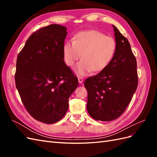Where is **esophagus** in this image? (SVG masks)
<instances>
[{
    "mask_svg": "<svg viewBox=\"0 0 157 157\" xmlns=\"http://www.w3.org/2000/svg\"><path fill=\"white\" fill-rule=\"evenodd\" d=\"M78 82H79L80 84H82V82H83V78H82V77H78Z\"/></svg>",
    "mask_w": 157,
    "mask_h": 157,
    "instance_id": "obj_1",
    "label": "esophagus"
}]
</instances>
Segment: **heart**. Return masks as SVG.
Listing matches in <instances>:
<instances>
[{
	"instance_id": "heart-1",
	"label": "heart",
	"mask_w": 157,
	"mask_h": 157,
	"mask_svg": "<svg viewBox=\"0 0 157 157\" xmlns=\"http://www.w3.org/2000/svg\"><path fill=\"white\" fill-rule=\"evenodd\" d=\"M117 50V43L112 37L96 30L77 33L72 42L63 46L65 63L73 66L80 57L82 60L75 66L74 71L78 77H83L92 71L101 72L111 62Z\"/></svg>"
}]
</instances>
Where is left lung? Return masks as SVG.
I'll use <instances>...</instances> for the list:
<instances>
[{
    "instance_id": "left-lung-1",
    "label": "left lung",
    "mask_w": 157,
    "mask_h": 157,
    "mask_svg": "<svg viewBox=\"0 0 157 157\" xmlns=\"http://www.w3.org/2000/svg\"><path fill=\"white\" fill-rule=\"evenodd\" d=\"M115 32L117 50L107 67L88 78L87 110L94 119L111 121L119 117L130 103L137 87V62L130 44L117 28Z\"/></svg>"
}]
</instances>
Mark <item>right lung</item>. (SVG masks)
I'll return each instance as SVG.
<instances>
[{
	"instance_id": "add662e5",
	"label": "right lung",
	"mask_w": 157,
	"mask_h": 157,
	"mask_svg": "<svg viewBox=\"0 0 157 157\" xmlns=\"http://www.w3.org/2000/svg\"><path fill=\"white\" fill-rule=\"evenodd\" d=\"M67 28L52 24L29 36L19 53L15 81L27 111L36 121L53 124L62 118L78 78L64 62Z\"/></svg>"
}]
</instances>
